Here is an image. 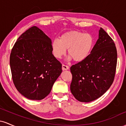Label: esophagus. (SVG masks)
Instances as JSON below:
<instances>
[{"instance_id":"obj_1","label":"esophagus","mask_w":126,"mask_h":126,"mask_svg":"<svg viewBox=\"0 0 126 126\" xmlns=\"http://www.w3.org/2000/svg\"><path fill=\"white\" fill-rule=\"evenodd\" d=\"M69 69V67L68 66H66V65L62 64V70H68Z\"/></svg>"}]
</instances>
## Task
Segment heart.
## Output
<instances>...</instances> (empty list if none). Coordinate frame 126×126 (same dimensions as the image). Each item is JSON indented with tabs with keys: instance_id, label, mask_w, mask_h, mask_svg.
<instances>
[{
	"instance_id": "b5f03b06",
	"label": "heart",
	"mask_w": 126,
	"mask_h": 126,
	"mask_svg": "<svg viewBox=\"0 0 126 126\" xmlns=\"http://www.w3.org/2000/svg\"><path fill=\"white\" fill-rule=\"evenodd\" d=\"M94 45L93 37L88 33L77 31L66 32L60 36V40L56 38L51 42V48L53 56L61 59L67 53L75 62L85 60L89 54Z\"/></svg>"
}]
</instances>
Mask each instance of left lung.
<instances>
[{
  "instance_id": "left-lung-1",
  "label": "left lung",
  "mask_w": 126,
  "mask_h": 126,
  "mask_svg": "<svg viewBox=\"0 0 126 126\" xmlns=\"http://www.w3.org/2000/svg\"><path fill=\"white\" fill-rule=\"evenodd\" d=\"M117 53L112 39L102 28L99 38L85 60L70 67V91L80 102H89L102 96L114 81Z\"/></svg>"
}]
</instances>
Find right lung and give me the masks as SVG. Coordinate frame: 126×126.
<instances>
[{
    "mask_svg": "<svg viewBox=\"0 0 126 126\" xmlns=\"http://www.w3.org/2000/svg\"><path fill=\"white\" fill-rule=\"evenodd\" d=\"M51 40L34 26L18 38L10 56L12 77L16 89L31 100L44 99L62 72L53 56Z\"/></svg>",
    "mask_w": 126,
    "mask_h": 126,
    "instance_id": "add662e5",
    "label": "right lung"
}]
</instances>
